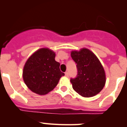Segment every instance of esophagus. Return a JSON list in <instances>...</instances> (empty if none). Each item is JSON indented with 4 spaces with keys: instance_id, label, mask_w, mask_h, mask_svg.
<instances>
[{
    "instance_id": "34e87169",
    "label": "esophagus",
    "mask_w": 127,
    "mask_h": 127,
    "mask_svg": "<svg viewBox=\"0 0 127 127\" xmlns=\"http://www.w3.org/2000/svg\"><path fill=\"white\" fill-rule=\"evenodd\" d=\"M65 75H66V77H68L69 76L68 72H65Z\"/></svg>"
}]
</instances>
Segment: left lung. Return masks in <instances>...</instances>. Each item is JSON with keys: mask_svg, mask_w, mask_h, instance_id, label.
Listing matches in <instances>:
<instances>
[{"mask_svg": "<svg viewBox=\"0 0 127 127\" xmlns=\"http://www.w3.org/2000/svg\"><path fill=\"white\" fill-rule=\"evenodd\" d=\"M71 57L77 64V74L71 78L72 88L84 97H92L104 87L106 75L100 61L95 55L87 48L72 51Z\"/></svg>", "mask_w": 127, "mask_h": 127, "instance_id": "obj_1", "label": "left lung"}]
</instances>
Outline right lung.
Wrapping results in <instances>:
<instances>
[{
	"mask_svg": "<svg viewBox=\"0 0 127 127\" xmlns=\"http://www.w3.org/2000/svg\"><path fill=\"white\" fill-rule=\"evenodd\" d=\"M55 53L48 48H41L29 57L24 66L23 77L28 88L37 94L46 95L53 90L64 75L60 71Z\"/></svg>",
	"mask_w": 127,
	"mask_h": 127,
	"instance_id": "obj_1",
	"label": "right lung"
}]
</instances>
